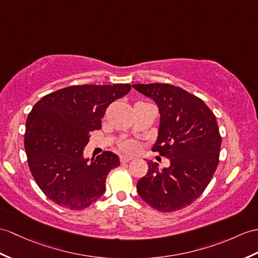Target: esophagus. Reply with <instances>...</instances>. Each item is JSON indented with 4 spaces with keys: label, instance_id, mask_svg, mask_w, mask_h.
<instances>
[{
    "label": "esophagus",
    "instance_id": "1",
    "mask_svg": "<svg viewBox=\"0 0 258 258\" xmlns=\"http://www.w3.org/2000/svg\"><path fill=\"white\" fill-rule=\"evenodd\" d=\"M133 159L132 157H127V156H121L119 157V163H121L122 165H124V164H127V163H130V161Z\"/></svg>",
    "mask_w": 258,
    "mask_h": 258
}]
</instances>
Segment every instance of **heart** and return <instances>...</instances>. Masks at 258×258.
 <instances>
[{"label":"heart","mask_w":258,"mask_h":258,"mask_svg":"<svg viewBox=\"0 0 258 258\" xmlns=\"http://www.w3.org/2000/svg\"><path fill=\"white\" fill-rule=\"evenodd\" d=\"M118 148L124 153L133 154L137 152V149H139V144H137L135 141H131V140L122 141L118 144Z\"/></svg>","instance_id":"obj_1"}]
</instances>
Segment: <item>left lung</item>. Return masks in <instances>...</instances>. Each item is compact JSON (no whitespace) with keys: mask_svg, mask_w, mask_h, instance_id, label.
<instances>
[{"mask_svg":"<svg viewBox=\"0 0 258 258\" xmlns=\"http://www.w3.org/2000/svg\"><path fill=\"white\" fill-rule=\"evenodd\" d=\"M159 107L160 124L153 147L168 158V168L148 164L137 192L160 212H175L190 206L210 183L219 165L221 135L213 112L200 98L167 83L133 85Z\"/></svg>","mask_w":258,"mask_h":258,"instance_id":"left-lung-1","label":"left lung"}]
</instances>
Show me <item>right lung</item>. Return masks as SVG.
Here are the masks:
<instances>
[{
	"label": "right lung",
	"mask_w": 258,
	"mask_h": 258,
	"mask_svg": "<svg viewBox=\"0 0 258 258\" xmlns=\"http://www.w3.org/2000/svg\"><path fill=\"white\" fill-rule=\"evenodd\" d=\"M131 91L128 83L71 86L45 95L26 119L24 146L29 170L48 199L83 210L102 197L107 173L119 166L105 151L91 163L83 158L90 132L100 130L112 102Z\"/></svg>",
	"instance_id": "1"
}]
</instances>
